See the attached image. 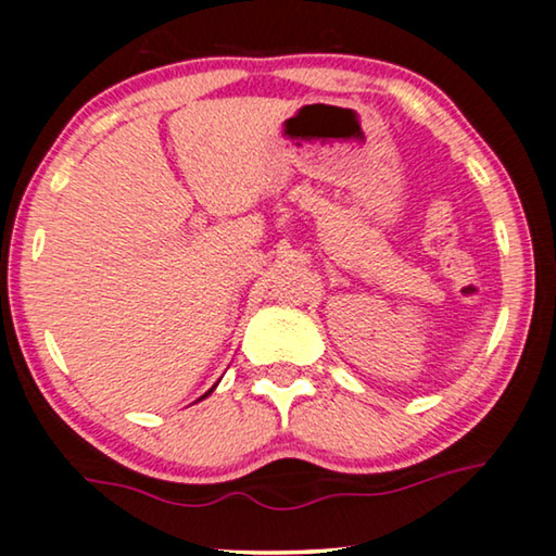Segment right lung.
<instances>
[{
  "label": "right lung",
  "instance_id": "add662e5",
  "mask_svg": "<svg viewBox=\"0 0 556 556\" xmlns=\"http://www.w3.org/2000/svg\"><path fill=\"white\" fill-rule=\"evenodd\" d=\"M212 390H215V387H212ZM212 390H210V392H207V394H212ZM207 394H204V397H207ZM200 400H202V397H200Z\"/></svg>",
  "mask_w": 556,
  "mask_h": 556
}]
</instances>
